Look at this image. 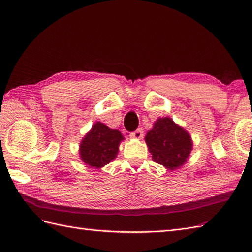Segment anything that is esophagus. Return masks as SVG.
<instances>
[{
    "label": "esophagus",
    "mask_w": 252,
    "mask_h": 252,
    "mask_svg": "<svg viewBox=\"0 0 252 252\" xmlns=\"http://www.w3.org/2000/svg\"><path fill=\"white\" fill-rule=\"evenodd\" d=\"M143 136H144L143 129H137L136 131L130 133V137L135 138V140H141V138H143Z\"/></svg>",
    "instance_id": "34e87169"
}]
</instances>
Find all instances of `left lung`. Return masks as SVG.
<instances>
[{"label":"left lung","mask_w":252,"mask_h":252,"mask_svg":"<svg viewBox=\"0 0 252 252\" xmlns=\"http://www.w3.org/2000/svg\"><path fill=\"white\" fill-rule=\"evenodd\" d=\"M145 142L153 155V161L172 171L186 162L192 148L189 132L168 117L159 118L154 123L153 129L147 132Z\"/></svg>","instance_id":"obj_1"}]
</instances>
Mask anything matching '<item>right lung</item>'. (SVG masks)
I'll return each mask as SVG.
<instances>
[{"instance_id": "1", "label": "right lung", "mask_w": 252, "mask_h": 252, "mask_svg": "<svg viewBox=\"0 0 252 252\" xmlns=\"http://www.w3.org/2000/svg\"><path fill=\"white\" fill-rule=\"evenodd\" d=\"M125 137L118 130H111L96 122L80 144V157L90 167L100 169L117 157L119 144Z\"/></svg>"}]
</instances>
